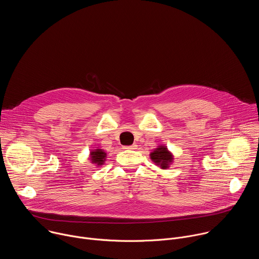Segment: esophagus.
Wrapping results in <instances>:
<instances>
[{
	"label": "esophagus",
	"mask_w": 259,
	"mask_h": 259,
	"mask_svg": "<svg viewBox=\"0 0 259 259\" xmlns=\"http://www.w3.org/2000/svg\"><path fill=\"white\" fill-rule=\"evenodd\" d=\"M125 150H135L136 149V145L135 144H132V145H127L124 147Z\"/></svg>",
	"instance_id": "1"
}]
</instances>
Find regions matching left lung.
Returning a JSON list of instances; mask_svg holds the SVG:
<instances>
[{"mask_svg": "<svg viewBox=\"0 0 259 259\" xmlns=\"http://www.w3.org/2000/svg\"><path fill=\"white\" fill-rule=\"evenodd\" d=\"M151 158L157 165H160L163 169L168 168V165L172 162L173 159L172 155L168 152L165 146H160L159 149H156V151L151 154Z\"/></svg>", "mask_w": 259, "mask_h": 259, "instance_id": "1", "label": "left lung"}]
</instances>
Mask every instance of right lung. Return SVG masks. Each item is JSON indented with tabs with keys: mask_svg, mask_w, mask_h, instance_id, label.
<instances>
[{
	"mask_svg": "<svg viewBox=\"0 0 259 259\" xmlns=\"http://www.w3.org/2000/svg\"><path fill=\"white\" fill-rule=\"evenodd\" d=\"M106 154L102 150H96L91 153V161L97 165H102L104 163Z\"/></svg>",
	"mask_w": 259,
	"mask_h": 259,
	"instance_id": "1",
	"label": "right lung"
}]
</instances>
